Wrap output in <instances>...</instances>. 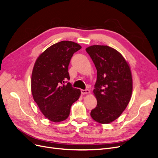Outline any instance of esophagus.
Listing matches in <instances>:
<instances>
[{
    "label": "esophagus",
    "instance_id": "34e87169",
    "mask_svg": "<svg viewBox=\"0 0 158 158\" xmlns=\"http://www.w3.org/2000/svg\"><path fill=\"white\" fill-rule=\"evenodd\" d=\"M81 93H82V94H89L90 93V90L88 89H86V90H81Z\"/></svg>",
    "mask_w": 158,
    "mask_h": 158
}]
</instances>
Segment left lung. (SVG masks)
Here are the masks:
<instances>
[{"instance_id":"1","label":"left lung","mask_w":158,"mask_h":158,"mask_svg":"<svg viewBox=\"0 0 158 158\" xmlns=\"http://www.w3.org/2000/svg\"><path fill=\"white\" fill-rule=\"evenodd\" d=\"M97 69L94 95L97 106L92 110L93 120L109 124L117 119L127 107L133 90L130 64L116 49L94 45L86 49Z\"/></svg>"}]
</instances>
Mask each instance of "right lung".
Here are the masks:
<instances>
[{"label": "right lung", "mask_w": 158, "mask_h": 158, "mask_svg": "<svg viewBox=\"0 0 158 158\" xmlns=\"http://www.w3.org/2000/svg\"><path fill=\"white\" fill-rule=\"evenodd\" d=\"M81 46L71 41H62L41 53L34 63L31 76V92L34 102L46 118L60 122L68 118L72 105L81 90L70 83L68 66L73 54Z\"/></svg>", "instance_id": "obj_1"}]
</instances>
